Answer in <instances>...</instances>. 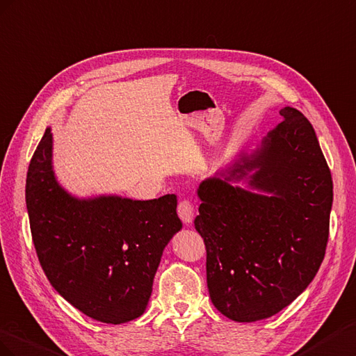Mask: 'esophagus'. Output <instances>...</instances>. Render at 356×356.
<instances>
[{
  "instance_id": "34e87169",
  "label": "esophagus",
  "mask_w": 356,
  "mask_h": 356,
  "mask_svg": "<svg viewBox=\"0 0 356 356\" xmlns=\"http://www.w3.org/2000/svg\"><path fill=\"white\" fill-rule=\"evenodd\" d=\"M177 215L181 220L186 223V225H188V223H191L192 219H194V206H192V202L188 201V200L179 201Z\"/></svg>"
}]
</instances>
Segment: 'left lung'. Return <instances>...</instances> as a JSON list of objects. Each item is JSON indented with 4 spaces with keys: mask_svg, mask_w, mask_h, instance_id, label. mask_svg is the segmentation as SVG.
I'll return each instance as SVG.
<instances>
[{
    "mask_svg": "<svg viewBox=\"0 0 356 356\" xmlns=\"http://www.w3.org/2000/svg\"><path fill=\"white\" fill-rule=\"evenodd\" d=\"M276 129L229 175L202 181L195 229L204 240L211 302L237 322L273 316L316 276L330 236L332 179L307 118L280 110ZM255 195L229 185L247 175Z\"/></svg>",
    "mask_w": 356,
    "mask_h": 356,
    "instance_id": "left-lung-1",
    "label": "left lung"
}]
</instances>
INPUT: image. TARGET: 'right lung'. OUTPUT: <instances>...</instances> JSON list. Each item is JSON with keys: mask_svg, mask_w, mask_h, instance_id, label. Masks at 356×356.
Segmentation results:
<instances>
[{"mask_svg": "<svg viewBox=\"0 0 356 356\" xmlns=\"http://www.w3.org/2000/svg\"><path fill=\"white\" fill-rule=\"evenodd\" d=\"M47 128L31 158L25 200L34 248L46 277L86 316L124 323L143 314L162 250L181 228L177 200H77L52 171Z\"/></svg>", "mask_w": 356, "mask_h": 356, "instance_id": "right-lung-1", "label": "right lung"}]
</instances>
